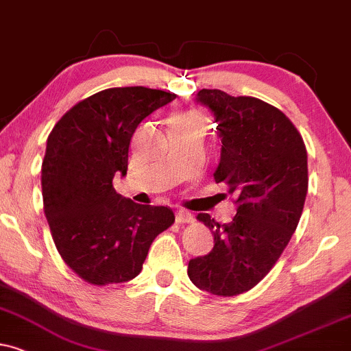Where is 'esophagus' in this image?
I'll return each mask as SVG.
<instances>
[{"mask_svg":"<svg viewBox=\"0 0 351 351\" xmlns=\"http://www.w3.org/2000/svg\"><path fill=\"white\" fill-rule=\"evenodd\" d=\"M176 223H179V224L193 223V215L189 213V211H185V210H177L176 211Z\"/></svg>","mask_w":351,"mask_h":351,"instance_id":"esophagus-1","label":"esophagus"}]
</instances>
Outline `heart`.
Instances as JSON below:
<instances>
[{
	"instance_id": "heart-1",
	"label": "heart",
	"mask_w": 351,
	"mask_h": 351,
	"mask_svg": "<svg viewBox=\"0 0 351 351\" xmlns=\"http://www.w3.org/2000/svg\"><path fill=\"white\" fill-rule=\"evenodd\" d=\"M172 120H176V122H187V123H192V125H197V127L203 128L205 127V119L198 114V112H187V114H179L176 117H172Z\"/></svg>"
}]
</instances>
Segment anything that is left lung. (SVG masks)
<instances>
[{
	"label": "left lung",
	"instance_id": "obj_1",
	"mask_svg": "<svg viewBox=\"0 0 351 351\" xmlns=\"http://www.w3.org/2000/svg\"><path fill=\"white\" fill-rule=\"evenodd\" d=\"M218 123L221 161L216 184L236 197L237 213L219 224L197 216L211 229L210 254L189 262V278L216 296L249 291L274 268L300 223L308 193V151L291 120L257 97L198 90Z\"/></svg>",
	"mask_w": 351,
	"mask_h": 351
}]
</instances>
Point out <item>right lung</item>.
Masks as SVG:
<instances>
[{
  "label": "right lung",
  "mask_w": 351,
  "mask_h": 351,
  "mask_svg": "<svg viewBox=\"0 0 351 351\" xmlns=\"http://www.w3.org/2000/svg\"><path fill=\"white\" fill-rule=\"evenodd\" d=\"M176 94L110 88L83 99L56 122L42 161L43 211L56 250L90 285L123 283L140 274L156 236L174 223L167 206L138 205L115 192L143 119Z\"/></svg>",
  "instance_id": "1"
}]
</instances>
